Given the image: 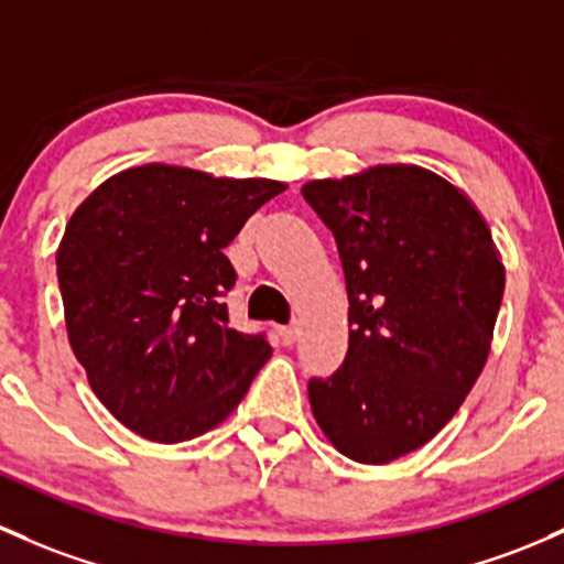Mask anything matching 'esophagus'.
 I'll list each match as a JSON object with an SVG mask.
<instances>
[{
  "instance_id": "obj_1",
  "label": "esophagus",
  "mask_w": 564,
  "mask_h": 564,
  "mask_svg": "<svg viewBox=\"0 0 564 564\" xmlns=\"http://www.w3.org/2000/svg\"><path fill=\"white\" fill-rule=\"evenodd\" d=\"M278 337H281L283 346H292V343L300 337V327H297V324H286V327H278Z\"/></svg>"
}]
</instances>
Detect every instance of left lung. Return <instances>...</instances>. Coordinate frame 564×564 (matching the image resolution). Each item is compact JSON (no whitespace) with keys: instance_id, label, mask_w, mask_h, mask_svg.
Instances as JSON below:
<instances>
[{"instance_id":"obj_1","label":"left lung","mask_w":564,"mask_h":564,"mask_svg":"<svg viewBox=\"0 0 564 564\" xmlns=\"http://www.w3.org/2000/svg\"><path fill=\"white\" fill-rule=\"evenodd\" d=\"M302 197L335 235L348 354L311 378L313 416L348 459L387 465L448 422L489 357L506 270L470 199L413 164L311 181Z\"/></svg>"}]
</instances>
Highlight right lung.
I'll return each instance as SVG.
<instances>
[{"label":"right lung","instance_id":"right-lung-1","mask_svg":"<svg viewBox=\"0 0 564 564\" xmlns=\"http://www.w3.org/2000/svg\"><path fill=\"white\" fill-rule=\"evenodd\" d=\"M283 188L145 164L73 213L56 257L69 346L123 426L192 441L246 397L272 348L229 324L237 272L224 248Z\"/></svg>","mask_w":564,"mask_h":564}]
</instances>
